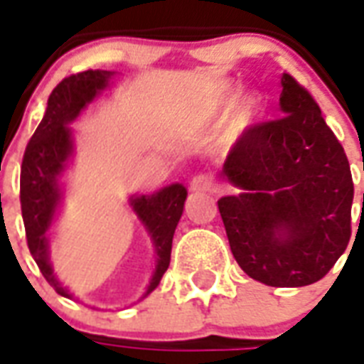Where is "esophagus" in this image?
I'll list each match as a JSON object with an SVG mask.
<instances>
[{
    "label": "esophagus",
    "instance_id": "34e87169",
    "mask_svg": "<svg viewBox=\"0 0 364 364\" xmlns=\"http://www.w3.org/2000/svg\"><path fill=\"white\" fill-rule=\"evenodd\" d=\"M189 191L191 193H210V191H214V183L206 175H196L191 179Z\"/></svg>",
    "mask_w": 364,
    "mask_h": 364
}]
</instances>
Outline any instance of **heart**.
Segmentation results:
<instances>
[{
    "label": "heart",
    "instance_id": "obj_1",
    "mask_svg": "<svg viewBox=\"0 0 364 364\" xmlns=\"http://www.w3.org/2000/svg\"><path fill=\"white\" fill-rule=\"evenodd\" d=\"M235 96V88L228 82H220L208 92L203 104L204 123H220V142L223 146H235L247 134L262 123L266 115V106L262 98L255 92L243 94L230 102Z\"/></svg>",
    "mask_w": 364,
    "mask_h": 364
}]
</instances>
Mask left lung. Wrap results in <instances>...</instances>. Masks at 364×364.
<instances>
[{
	"label": "left lung",
	"instance_id": "8db88e82",
	"mask_svg": "<svg viewBox=\"0 0 364 364\" xmlns=\"http://www.w3.org/2000/svg\"><path fill=\"white\" fill-rule=\"evenodd\" d=\"M285 117L233 146L223 179L237 195L218 208L237 264L260 284L303 287L322 279L351 237L353 179L343 146L318 104L282 75Z\"/></svg>",
	"mask_w": 364,
	"mask_h": 364
}]
</instances>
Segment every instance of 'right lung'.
<instances>
[{
	"mask_svg": "<svg viewBox=\"0 0 364 364\" xmlns=\"http://www.w3.org/2000/svg\"><path fill=\"white\" fill-rule=\"evenodd\" d=\"M112 77V71L96 69L61 80L48 98L46 114L24 150L21 166V210L28 249L46 282L67 299L73 293L59 282L50 262V235L63 203L61 179L75 156V134L69 125L106 90ZM185 198L187 189L181 183H171L150 195L129 196V206L144 225L156 250L154 272L141 299L154 291L168 270L171 241L181 220Z\"/></svg>",
	"mask_w": 364,
	"mask_h": 364,
	"instance_id": "add662e5",
	"label": "right lung"
}]
</instances>
